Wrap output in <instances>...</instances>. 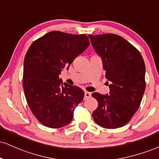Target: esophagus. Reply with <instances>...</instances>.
<instances>
[{
    "label": "esophagus",
    "instance_id": "1",
    "mask_svg": "<svg viewBox=\"0 0 159 159\" xmlns=\"http://www.w3.org/2000/svg\"><path fill=\"white\" fill-rule=\"evenodd\" d=\"M91 96L90 93L87 92V91H85L84 92V99H87L88 98H90Z\"/></svg>",
    "mask_w": 159,
    "mask_h": 159
}]
</instances>
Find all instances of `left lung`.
I'll return each mask as SVG.
<instances>
[{
    "label": "left lung",
    "mask_w": 159,
    "mask_h": 159,
    "mask_svg": "<svg viewBox=\"0 0 159 159\" xmlns=\"http://www.w3.org/2000/svg\"><path fill=\"white\" fill-rule=\"evenodd\" d=\"M88 36L102 61L107 84L110 82L108 94L92 93L98 102L93 117L105 129L122 127L138 111L145 91L143 57L132 44L116 34Z\"/></svg>",
    "instance_id": "8db88e82"
}]
</instances>
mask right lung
I'll use <instances>...</instances> for the list:
<instances>
[{
  "label": "right lung",
  "mask_w": 159,
  "mask_h": 159,
  "mask_svg": "<svg viewBox=\"0 0 159 159\" xmlns=\"http://www.w3.org/2000/svg\"><path fill=\"white\" fill-rule=\"evenodd\" d=\"M89 45L84 34L52 31L34 42L27 51L24 61V91L33 114L45 126L58 129L72 120L84 93L78 87L63 83L59 75Z\"/></svg>",
  "instance_id": "right-lung-1"
}]
</instances>
